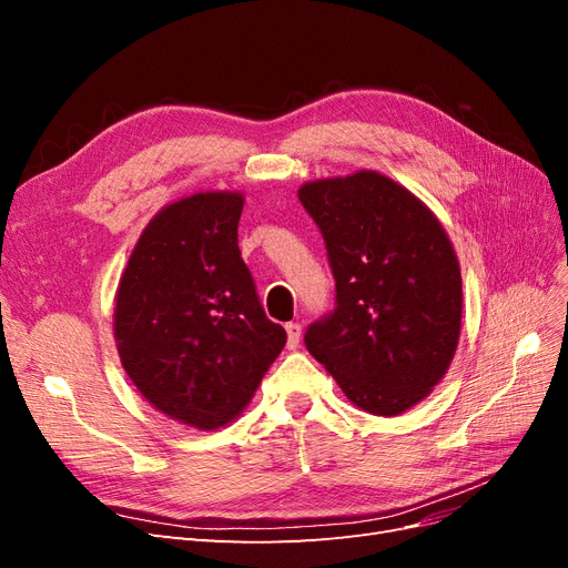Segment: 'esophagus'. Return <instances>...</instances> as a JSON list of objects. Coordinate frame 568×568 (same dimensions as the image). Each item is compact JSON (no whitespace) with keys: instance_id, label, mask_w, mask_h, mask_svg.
<instances>
[{"instance_id":"34e87169","label":"esophagus","mask_w":568,"mask_h":568,"mask_svg":"<svg viewBox=\"0 0 568 568\" xmlns=\"http://www.w3.org/2000/svg\"><path fill=\"white\" fill-rule=\"evenodd\" d=\"M301 334H303V326L298 324V322H288L286 324V346L291 348V351H296L298 348V343H301Z\"/></svg>"}]
</instances>
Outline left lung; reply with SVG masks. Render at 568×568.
I'll return each mask as SVG.
<instances>
[{"mask_svg": "<svg viewBox=\"0 0 568 568\" xmlns=\"http://www.w3.org/2000/svg\"><path fill=\"white\" fill-rule=\"evenodd\" d=\"M298 199L336 282L334 311L307 326L305 348L357 407L400 415L432 393L457 348L450 239L419 199L372 170L307 182Z\"/></svg>", "mask_w": 568, "mask_h": 568, "instance_id": "8db88e82", "label": "left lung"}]
</instances>
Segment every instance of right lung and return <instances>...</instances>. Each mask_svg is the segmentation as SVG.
I'll return each mask as SVG.
<instances>
[{"mask_svg":"<svg viewBox=\"0 0 568 568\" xmlns=\"http://www.w3.org/2000/svg\"><path fill=\"white\" fill-rule=\"evenodd\" d=\"M244 196L194 194L149 222L115 298L132 384L163 415L217 428L242 412L286 343L239 251Z\"/></svg>","mask_w":568,"mask_h":568,"instance_id":"right-lung-1","label":"right lung"}]
</instances>
